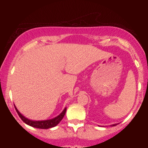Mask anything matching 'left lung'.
I'll use <instances>...</instances> for the list:
<instances>
[{
    "instance_id": "8db88e82",
    "label": "left lung",
    "mask_w": 148,
    "mask_h": 148,
    "mask_svg": "<svg viewBox=\"0 0 148 148\" xmlns=\"http://www.w3.org/2000/svg\"><path fill=\"white\" fill-rule=\"evenodd\" d=\"M116 125H117V124H115V125H111V126H115Z\"/></svg>"
}]
</instances>
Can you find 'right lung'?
<instances>
[{
    "mask_svg": "<svg viewBox=\"0 0 148 148\" xmlns=\"http://www.w3.org/2000/svg\"><path fill=\"white\" fill-rule=\"evenodd\" d=\"M14 107H15V109H16V112H17L18 114V116L21 117V119L25 122V123L27 124L28 125H30V126L34 127H36V128H39V129H49V128L53 127L56 126V125H57L61 121H62V119H63L64 116L66 113V108H65L64 110H63V112H62L59 116L56 117L55 118L52 119V120H42V121H33L26 118L24 116H23L20 112H19L17 108L16 107V106L14 105Z\"/></svg>",
    "mask_w": 148,
    "mask_h": 148,
    "instance_id": "1",
    "label": "right lung"
}]
</instances>
